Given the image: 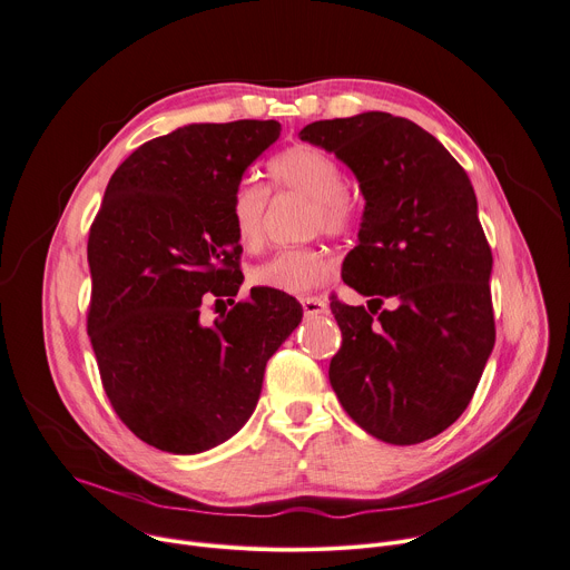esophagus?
Wrapping results in <instances>:
<instances>
[{"label": "esophagus", "instance_id": "1", "mask_svg": "<svg viewBox=\"0 0 570 570\" xmlns=\"http://www.w3.org/2000/svg\"><path fill=\"white\" fill-rule=\"evenodd\" d=\"M299 304H302L304 316H323V314H327V308H330L323 297H302Z\"/></svg>", "mask_w": 570, "mask_h": 570}]
</instances>
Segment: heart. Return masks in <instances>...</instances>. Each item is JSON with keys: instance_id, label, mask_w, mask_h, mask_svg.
Returning a JSON list of instances; mask_svg holds the SVG:
<instances>
[{"instance_id": "b5f03b06", "label": "heart", "mask_w": 570, "mask_h": 570, "mask_svg": "<svg viewBox=\"0 0 570 570\" xmlns=\"http://www.w3.org/2000/svg\"><path fill=\"white\" fill-rule=\"evenodd\" d=\"M271 177L277 186L314 199L312 229L345 234L356 218V206L343 188L345 177L338 161L321 147L295 145L271 161ZM268 190L254 179H243L229 199V218L238 243L256 249L264 238V216ZM334 273L332 256L323 247H291L273 254L268 262L252 268L256 286L286 295H306L330 282Z\"/></svg>"}]
</instances>
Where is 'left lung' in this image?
I'll return each mask as SVG.
<instances>
[{
  "mask_svg": "<svg viewBox=\"0 0 570 570\" xmlns=\"http://www.w3.org/2000/svg\"><path fill=\"white\" fill-rule=\"evenodd\" d=\"M299 138L334 151L366 199L343 282L377 306L330 304L343 334L332 389L375 439L428 441L469 406L495 343L473 184L432 134L391 114L318 120ZM384 296L401 304L375 320Z\"/></svg>",
  "mask_w": 570,
  "mask_h": 570,
  "instance_id": "1",
  "label": "left lung"
}]
</instances>
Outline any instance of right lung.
Listing matches in <instances>:
<instances>
[{
	"label": "right lung",
	"mask_w": 570,
	"mask_h": 570,
	"mask_svg": "<svg viewBox=\"0 0 570 570\" xmlns=\"http://www.w3.org/2000/svg\"><path fill=\"white\" fill-rule=\"evenodd\" d=\"M279 131L275 120H236L147 140L114 173L90 227L88 336L101 384L120 421L164 452L232 439L302 321L295 297L252 288L212 327L199 323L204 293L240 288L229 199Z\"/></svg>",
	"instance_id": "obj_1"
}]
</instances>
